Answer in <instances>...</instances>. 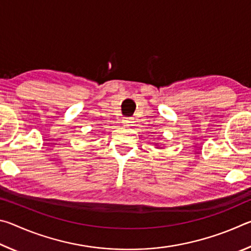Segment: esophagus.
<instances>
[{
    "instance_id": "esophagus-1",
    "label": "esophagus",
    "mask_w": 251,
    "mask_h": 251,
    "mask_svg": "<svg viewBox=\"0 0 251 251\" xmlns=\"http://www.w3.org/2000/svg\"><path fill=\"white\" fill-rule=\"evenodd\" d=\"M134 123H135L134 118H131V117H126V118H124V120H123V124H124V126H127V127L133 126Z\"/></svg>"
}]
</instances>
